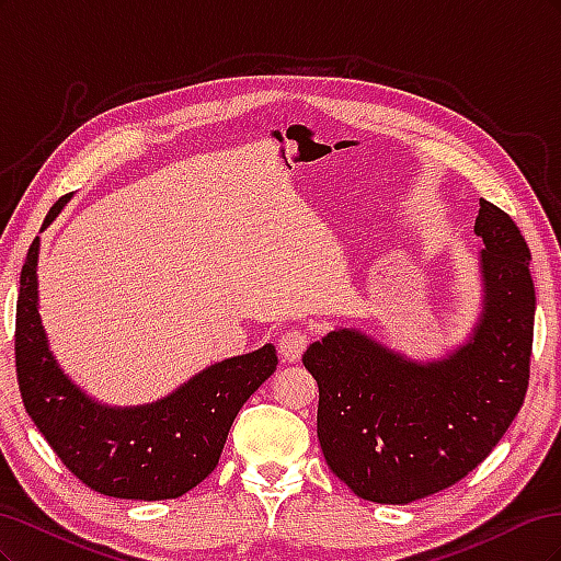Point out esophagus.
Masks as SVG:
<instances>
[{"label":"esophagus","instance_id":"esophagus-1","mask_svg":"<svg viewBox=\"0 0 561 561\" xmlns=\"http://www.w3.org/2000/svg\"><path fill=\"white\" fill-rule=\"evenodd\" d=\"M309 336L304 330H287L280 339H278V351L287 363H297L301 358V353L307 351Z\"/></svg>","mask_w":561,"mask_h":561}]
</instances>
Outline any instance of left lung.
Listing matches in <instances>:
<instances>
[{"label": "left lung", "instance_id": "obj_1", "mask_svg": "<svg viewBox=\"0 0 561 561\" xmlns=\"http://www.w3.org/2000/svg\"><path fill=\"white\" fill-rule=\"evenodd\" d=\"M474 233L482 311L463 344L412 360L358 328L304 353L318 381V439L355 496L407 505L478 468L517 416L529 386L536 293L517 225L480 198Z\"/></svg>", "mask_w": 561, "mask_h": 561}]
</instances>
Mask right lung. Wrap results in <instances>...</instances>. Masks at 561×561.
Listing matches in <instances>:
<instances>
[{
  "label": "right lung",
  "mask_w": 561,
  "mask_h": 561,
  "mask_svg": "<svg viewBox=\"0 0 561 561\" xmlns=\"http://www.w3.org/2000/svg\"><path fill=\"white\" fill-rule=\"evenodd\" d=\"M70 196L46 215V229ZM39 236L21 271L15 371L25 412L72 474L98 494L130 501L178 499L217 468L231 423L276 371L274 344L206 367L157 402L112 407L65 375L39 316Z\"/></svg>",
  "instance_id": "right-lung-1"
}]
</instances>
